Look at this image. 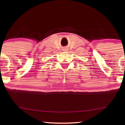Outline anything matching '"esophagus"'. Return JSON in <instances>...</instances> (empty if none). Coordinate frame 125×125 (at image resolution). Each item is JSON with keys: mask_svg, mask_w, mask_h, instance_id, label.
Returning <instances> with one entry per match:
<instances>
[{"mask_svg": "<svg viewBox=\"0 0 125 125\" xmlns=\"http://www.w3.org/2000/svg\"><path fill=\"white\" fill-rule=\"evenodd\" d=\"M63 51H64V52H67V49L66 48H64V49H63Z\"/></svg>", "mask_w": 125, "mask_h": 125, "instance_id": "1", "label": "esophagus"}]
</instances>
